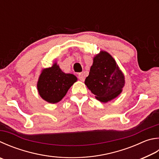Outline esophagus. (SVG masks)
I'll use <instances>...</instances> for the list:
<instances>
[{
  "label": "esophagus",
  "mask_w": 159,
  "mask_h": 159,
  "mask_svg": "<svg viewBox=\"0 0 159 159\" xmlns=\"http://www.w3.org/2000/svg\"><path fill=\"white\" fill-rule=\"evenodd\" d=\"M79 79L80 80H81V81H84L85 77H84V76H83V73H80L79 74Z\"/></svg>",
  "instance_id": "34e87169"
}]
</instances>
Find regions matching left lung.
<instances>
[{
    "label": "left lung",
    "mask_w": 159,
    "mask_h": 159,
    "mask_svg": "<svg viewBox=\"0 0 159 159\" xmlns=\"http://www.w3.org/2000/svg\"><path fill=\"white\" fill-rule=\"evenodd\" d=\"M125 83L124 74L111 55L102 51L94 57L85 84L97 99L106 103L115 99L122 92Z\"/></svg>",
    "instance_id": "obj_1"
}]
</instances>
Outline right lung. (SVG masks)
Segmentation results:
<instances>
[{
	"label": "right lung",
	"instance_id": "right-lung-1",
	"mask_svg": "<svg viewBox=\"0 0 159 159\" xmlns=\"http://www.w3.org/2000/svg\"><path fill=\"white\" fill-rule=\"evenodd\" d=\"M76 80V76L64 73L55 62L51 67L42 71L37 81V90L46 102L56 103L62 100Z\"/></svg>",
	"mask_w": 159,
	"mask_h": 159
}]
</instances>
